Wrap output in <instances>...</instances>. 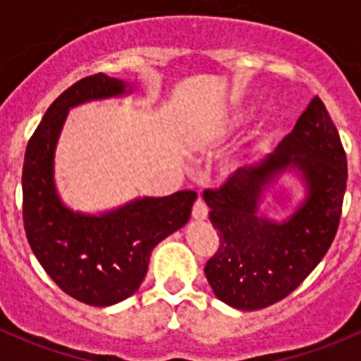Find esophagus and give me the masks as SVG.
<instances>
[{
	"mask_svg": "<svg viewBox=\"0 0 361 361\" xmlns=\"http://www.w3.org/2000/svg\"><path fill=\"white\" fill-rule=\"evenodd\" d=\"M191 216L195 220H206L208 219V208H206V204H204V200H197L195 206H193V212H191Z\"/></svg>",
	"mask_w": 361,
	"mask_h": 361,
	"instance_id": "34e87169",
	"label": "esophagus"
}]
</instances>
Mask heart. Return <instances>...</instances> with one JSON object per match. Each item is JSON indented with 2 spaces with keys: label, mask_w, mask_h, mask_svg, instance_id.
Segmentation results:
<instances>
[{
  "label": "heart",
  "mask_w": 361,
  "mask_h": 361,
  "mask_svg": "<svg viewBox=\"0 0 361 361\" xmlns=\"http://www.w3.org/2000/svg\"><path fill=\"white\" fill-rule=\"evenodd\" d=\"M251 117H253V108H244V110H238L237 114H233L228 121H224L222 124H219L213 132H209L208 135L197 137L195 142L202 148H208V146H215L224 142L226 139H229L231 135L242 130L245 124L250 123ZM276 126H279V116L273 114V111H266L258 123L257 130L253 132L250 139V145L244 146L242 149H238L235 155L226 161L224 171L226 175H240L244 171H247L253 166L255 157H257L258 149H262V146L266 145L267 139H269L273 133H275Z\"/></svg>",
  "instance_id": "obj_1"
}]
</instances>
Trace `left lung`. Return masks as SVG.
Segmentation results:
<instances>
[{
    "mask_svg": "<svg viewBox=\"0 0 361 361\" xmlns=\"http://www.w3.org/2000/svg\"><path fill=\"white\" fill-rule=\"evenodd\" d=\"M286 174L300 183L302 199L286 217H269L263 200L271 195L283 202L279 183ZM345 186L342 141L314 95L275 152L229 177L220 190L204 191L220 237L204 267L216 298L257 311L295 291L333 244Z\"/></svg>",
    "mask_w": 361,
    "mask_h": 361,
    "instance_id": "left-lung-1",
    "label": "left lung"
}]
</instances>
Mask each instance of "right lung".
Masks as SVG:
<instances>
[{"label":"right lung","mask_w":361,"mask_h":361,"mask_svg":"<svg viewBox=\"0 0 361 361\" xmlns=\"http://www.w3.org/2000/svg\"><path fill=\"white\" fill-rule=\"evenodd\" d=\"M135 82L90 75L50 104L28 141L23 175V222L32 253L72 298L95 307L123 302L139 289L153 247L186 226L195 191L137 197L99 213L72 209L56 186V149L68 111L92 101L124 97Z\"/></svg>","instance_id":"obj_1"}]
</instances>
